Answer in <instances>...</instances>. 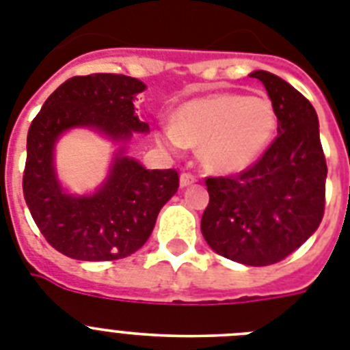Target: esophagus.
<instances>
[{
	"label": "esophagus",
	"mask_w": 350,
	"mask_h": 350,
	"mask_svg": "<svg viewBox=\"0 0 350 350\" xmlns=\"http://www.w3.org/2000/svg\"><path fill=\"white\" fill-rule=\"evenodd\" d=\"M196 181H198V178H196V174H192V172H183V174L180 176L181 187H189V185L196 183Z\"/></svg>",
	"instance_id": "esophagus-1"
}]
</instances>
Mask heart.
I'll use <instances>...</instances> for the list:
<instances>
[{
	"mask_svg": "<svg viewBox=\"0 0 350 350\" xmlns=\"http://www.w3.org/2000/svg\"><path fill=\"white\" fill-rule=\"evenodd\" d=\"M275 128L278 116L270 99L220 92L185 103L172 117V128L160 133V140L174 149H199L204 167L230 174L260 160Z\"/></svg>",
	"mask_w": 350,
	"mask_h": 350,
	"instance_id": "heart-1",
	"label": "heart"
}]
</instances>
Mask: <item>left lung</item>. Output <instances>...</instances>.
<instances>
[{
    "label": "left lung",
    "instance_id": "obj_1",
    "mask_svg": "<svg viewBox=\"0 0 350 350\" xmlns=\"http://www.w3.org/2000/svg\"><path fill=\"white\" fill-rule=\"evenodd\" d=\"M278 116V137L256 163L233 176H208L201 231L213 251L243 265L278 263L319 228L327 165L311 103L280 76L254 70Z\"/></svg>",
    "mask_w": 350,
    "mask_h": 350
}]
</instances>
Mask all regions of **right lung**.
<instances>
[{"mask_svg": "<svg viewBox=\"0 0 350 350\" xmlns=\"http://www.w3.org/2000/svg\"><path fill=\"white\" fill-rule=\"evenodd\" d=\"M146 85L124 75L72 76L46 99L26 140L23 193L35 224L51 247L75 260H120L148 242L161 206L180 187L176 169L149 170L117 157L107 183L94 196L62 190L53 167V146L75 126H90L113 140L149 131L135 116L133 98Z\"/></svg>", "mask_w": 350, "mask_h": 350, "instance_id": "1", "label": "right lung"}]
</instances>
